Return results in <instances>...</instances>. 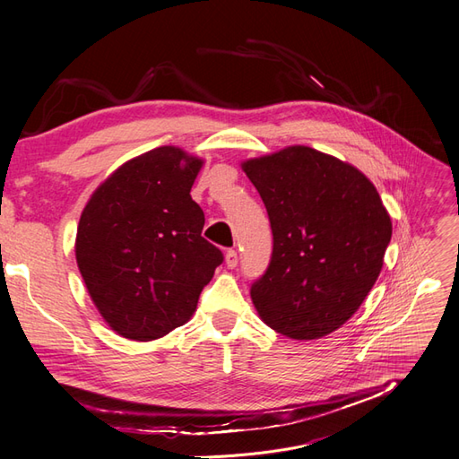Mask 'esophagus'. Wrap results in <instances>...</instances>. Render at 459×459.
I'll return each mask as SVG.
<instances>
[{"mask_svg":"<svg viewBox=\"0 0 459 459\" xmlns=\"http://www.w3.org/2000/svg\"><path fill=\"white\" fill-rule=\"evenodd\" d=\"M226 264H228V268H235L239 264V255H238V251H233V248H230V251L226 253Z\"/></svg>","mask_w":459,"mask_h":459,"instance_id":"34e87169","label":"esophagus"}]
</instances>
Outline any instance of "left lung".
<instances>
[{"mask_svg":"<svg viewBox=\"0 0 459 459\" xmlns=\"http://www.w3.org/2000/svg\"><path fill=\"white\" fill-rule=\"evenodd\" d=\"M270 218L273 248L251 285L260 317L281 335L319 339L364 302L393 224L369 179L335 157L295 145L243 162Z\"/></svg>","mask_w":459,"mask_h":459,"instance_id":"8db88e82","label":"left lung"}]
</instances>
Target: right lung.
I'll use <instances>...</instances> for the list:
<instances>
[{"label":"right lung","mask_w":459,"mask_h":459,"mask_svg":"<svg viewBox=\"0 0 459 459\" xmlns=\"http://www.w3.org/2000/svg\"><path fill=\"white\" fill-rule=\"evenodd\" d=\"M201 166L182 149H152L120 166L82 212L78 268L122 337L152 341L184 325L224 262L201 235L203 208L189 195Z\"/></svg>","instance_id":"right-lung-1"}]
</instances>
